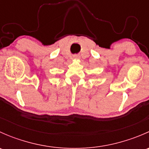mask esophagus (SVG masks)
Returning a JSON list of instances; mask_svg holds the SVG:
<instances>
[{
    "label": "esophagus",
    "instance_id": "1",
    "mask_svg": "<svg viewBox=\"0 0 149 149\" xmlns=\"http://www.w3.org/2000/svg\"><path fill=\"white\" fill-rule=\"evenodd\" d=\"M76 58H78V57H76Z\"/></svg>",
    "mask_w": 149,
    "mask_h": 149
}]
</instances>
